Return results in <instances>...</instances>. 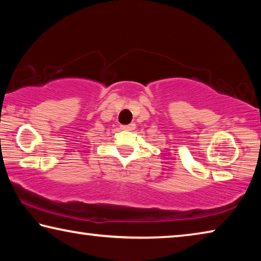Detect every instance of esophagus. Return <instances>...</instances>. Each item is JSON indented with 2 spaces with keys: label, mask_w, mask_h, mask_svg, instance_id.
I'll return each instance as SVG.
<instances>
[{
  "label": "esophagus",
  "mask_w": 261,
  "mask_h": 261,
  "mask_svg": "<svg viewBox=\"0 0 261 261\" xmlns=\"http://www.w3.org/2000/svg\"><path fill=\"white\" fill-rule=\"evenodd\" d=\"M135 124H127V125H121V129L123 130H132Z\"/></svg>",
  "instance_id": "esophagus-1"
}]
</instances>
